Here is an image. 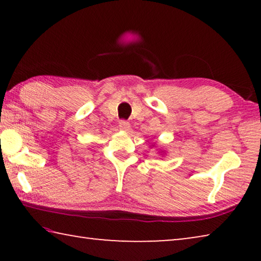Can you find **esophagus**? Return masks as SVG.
<instances>
[{
    "instance_id": "esophagus-1",
    "label": "esophagus",
    "mask_w": 261,
    "mask_h": 261,
    "mask_svg": "<svg viewBox=\"0 0 261 261\" xmlns=\"http://www.w3.org/2000/svg\"><path fill=\"white\" fill-rule=\"evenodd\" d=\"M118 126H120L121 130H124V131H127L130 129V123L125 121V120H121L120 123H118Z\"/></svg>"
}]
</instances>
